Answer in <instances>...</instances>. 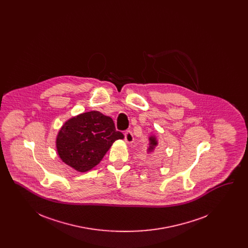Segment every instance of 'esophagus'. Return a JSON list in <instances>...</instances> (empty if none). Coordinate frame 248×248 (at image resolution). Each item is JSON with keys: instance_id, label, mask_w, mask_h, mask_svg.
I'll use <instances>...</instances> for the list:
<instances>
[{"instance_id": "obj_1", "label": "esophagus", "mask_w": 248, "mask_h": 248, "mask_svg": "<svg viewBox=\"0 0 248 248\" xmlns=\"http://www.w3.org/2000/svg\"><path fill=\"white\" fill-rule=\"evenodd\" d=\"M124 140L127 143H132L134 141V136L130 130H126L124 132Z\"/></svg>"}]
</instances>
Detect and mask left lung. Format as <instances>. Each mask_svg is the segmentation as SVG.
Returning <instances> with one entry per match:
<instances>
[{
	"mask_svg": "<svg viewBox=\"0 0 248 248\" xmlns=\"http://www.w3.org/2000/svg\"><path fill=\"white\" fill-rule=\"evenodd\" d=\"M150 148H149V151L150 152H152L153 150L154 149V147L156 146V144H157V141H156V140H155V138L154 137H152V138H150ZM151 163L152 164H158L159 163V159H158V157H156V156H153L152 157V159H151Z\"/></svg>",
	"mask_w": 248,
	"mask_h": 248,
	"instance_id": "8db88e82",
	"label": "left lung"
}]
</instances>
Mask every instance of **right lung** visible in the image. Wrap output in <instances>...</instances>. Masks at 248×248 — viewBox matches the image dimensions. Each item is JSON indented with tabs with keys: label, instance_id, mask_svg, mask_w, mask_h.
Here are the masks:
<instances>
[{
	"label": "right lung",
	"instance_id": "right-lung-1",
	"mask_svg": "<svg viewBox=\"0 0 248 248\" xmlns=\"http://www.w3.org/2000/svg\"><path fill=\"white\" fill-rule=\"evenodd\" d=\"M113 120L99 111H88L67 121L57 139L61 160L79 172L99 164L112 143L123 140Z\"/></svg>",
	"mask_w": 248,
	"mask_h": 248
}]
</instances>
